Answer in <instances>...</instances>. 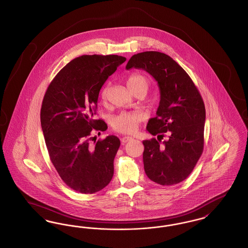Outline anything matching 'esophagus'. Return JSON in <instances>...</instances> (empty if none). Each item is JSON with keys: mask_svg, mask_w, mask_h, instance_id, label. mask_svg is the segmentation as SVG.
<instances>
[{"mask_svg": "<svg viewBox=\"0 0 248 248\" xmlns=\"http://www.w3.org/2000/svg\"><path fill=\"white\" fill-rule=\"evenodd\" d=\"M133 140V138H132V137H128V136L126 137V136H125V137H123L121 140H122L123 143H126V142L130 141V140Z\"/></svg>", "mask_w": 248, "mask_h": 248, "instance_id": "34e87169", "label": "esophagus"}]
</instances>
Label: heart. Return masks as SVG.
Wrapping results in <instances>:
<instances>
[{
    "mask_svg": "<svg viewBox=\"0 0 248 248\" xmlns=\"http://www.w3.org/2000/svg\"><path fill=\"white\" fill-rule=\"evenodd\" d=\"M127 86L131 92L134 94L143 89L147 92L149 87L148 79L141 74H132L127 79ZM108 95V86H105L100 92V99L103 102H106ZM144 118L143 114L139 111H122L115 115L111 120L112 128L119 133L123 134H133L135 133Z\"/></svg>",
    "mask_w": 248,
    "mask_h": 248,
    "instance_id": "b5f03b06",
    "label": "heart"
}]
</instances>
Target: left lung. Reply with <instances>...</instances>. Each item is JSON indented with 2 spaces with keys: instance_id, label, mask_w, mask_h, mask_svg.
Returning a JSON list of instances; mask_svg holds the SVG:
<instances>
[{
  "instance_id": "1",
  "label": "left lung",
  "mask_w": 248,
  "mask_h": 248,
  "mask_svg": "<svg viewBox=\"0 0 248 248\" xmlns=\"http://www.w3.org/2000/svg\"><path fill=\"white\" fill-rule=\"evenodd\" d=\"M142 69L150 73L160 89L156 117L147 130L157 139L144 140L143 163L148 177L169 186L189 177L203 150L205 108L200 93L188 73L164 53L147 51L134 55L126 70ZM166 132L167 141L158 137Z\"/></svg>"
}]
</instances>
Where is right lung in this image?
Segmentation results:
<instances>
[{
    "mask_svg": "<svg viewBox=\"0 0 248 248\" xmlns=\"http://www.w3.org/2000/svg\"><path fill=\"white\" fill-rule=\"evenodd\" d=\"M125 60L117 55L72 59L56 75L44 96L41 124L50 160L59 177L75 191L97 192L113 177L121 142L115 136L95 141L94 133L100 135L108 126L94 115L102 85Z\"/></svg>",
    "mask_w": 248,
    "mask_h": 248,
    "instance_id": "1",
    "label": "right lung"
}]
</instances>
